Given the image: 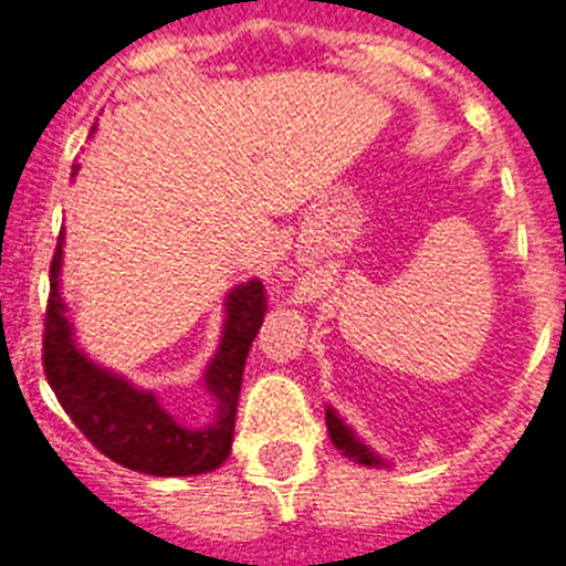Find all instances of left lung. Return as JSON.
Segmentation results:
<instances>
[{
    "mask_svg": "<svg viewBox=\"0 0 566 566\" xmlns=\"http://www.w3.org/2000/svg\"><path fill=\"white\" fill-rule=\"evenodd\" d=\"M326 426H328V437H332L334 448H337V451H343L345 457L354 459V462H359V464H367V468H378V464H384L381 459L370 451V448L361 446L359 437H356L354 431L345 426L343 417H339L332 406L326 409Z\"/></svg>",
    "mask_w": 566,
    "mask_h": 566,
    "instance_id": "left-lung-1",
    "label": "left lung"
}]
</instances>
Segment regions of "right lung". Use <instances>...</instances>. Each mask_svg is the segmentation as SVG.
<instances>
[{
	"instance_id": "right-lung-1",
	"label": "right lung",
	"mask_w": 566,
	"mask_h": 566,
	"mask_svg": "<svg viewBox=\"0 0 566 566\" xmlns=\"http://www.w3.org/2000/svg\"><path fill=\"white\" fill-rule=\"evenodd\" d=\"M91 132H96L93 126ZM76 174V168H74ZM63 229L49 271V304L43 317V373L65 415L93 448L120 468L146 475H201L221 468L232 451L234 415L243 384L245 356L265 321L262 282L238 284L227 298V321L205 387L216 400V417L205 429H185L160 406L155 392L132 387L126 378L98 367L76 348L74 328L60 298Z\"/></svg>"
}]
</instances>
